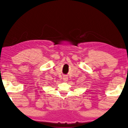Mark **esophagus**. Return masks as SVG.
Listing matches in <instances>:
<instances>
[{"instance_id": "esophagus-1", "label": "esophagus", "mask_w": 128, "mask_h": 128, "mask_svg": "<svg viewBox=\"0 0 128 128\" xmlns=\"http://www.w3.org/2000/svg\"><path fill=\"white\" fill-rule=\"evenodd\" d=\"M64 81H67V80H68V77H66V76L64 77Z\"/></svg>"}]
</instances>
